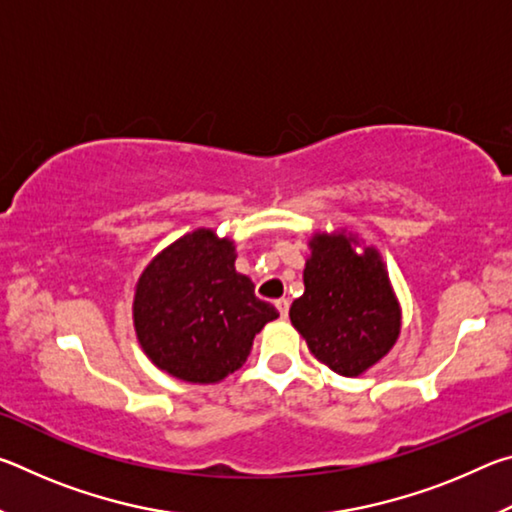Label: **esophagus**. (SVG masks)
Here are the masks:
<instances>
[{
    "label": "esophagus",
    "mask_w": 512,
    "mask_h": 512,
    "mask_svg": "<svg viewBox=\"0 0 512 512\" xmlns=\"http://www.w3.org/2000/svg\"><path fill=\"white\" fill-rule=\"evenodd\" d=\"M275 307H277V311H280V316H282V318H287V316H289V300H287V298L275 300Z\"/></svg>",
    "instance_id": "esophagus-1"
}]
</instances>
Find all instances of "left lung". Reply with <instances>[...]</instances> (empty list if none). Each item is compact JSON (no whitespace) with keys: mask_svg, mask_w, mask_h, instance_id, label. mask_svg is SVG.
<instances>
[{"mask_svg":"<svg viewBox=\"0 0 512 512\" xmlns=\"http://www.w3.org/2000/svg\"><path fill=\"white\" fill-rule=\"evenodd\" d=\"M352 235L318 232L309 241L305 293L293 300L291 323L311 354L343 377H359L393 348L402 327L384 262L375 248L354 253Z\"/></svg>","mask_w":512,"mask_h":512,"instance_id":"obj_1","label":"left lung"}]
</instances>
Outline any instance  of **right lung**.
I'll list each match as a JSON object with an SVG mask.
<instances>
[{
  "label": "right lung",
  "instance_id": "right-lung-1",
  "mask_svg": "<svg viewBox=\"0 0 512 512\" xmlns=\"http://www.w3.org/2000/svg\"><path fill=\"white\" fill-rule=\"evenodd\" d=\"M235 244L198 228L151 259L135 287L137 341L155 366L192 384L241 368L255 334L277 316L237 273Z\"/></svg>",
  "mask_w": 512,
  "mask_h": 512
}]
</instances>
